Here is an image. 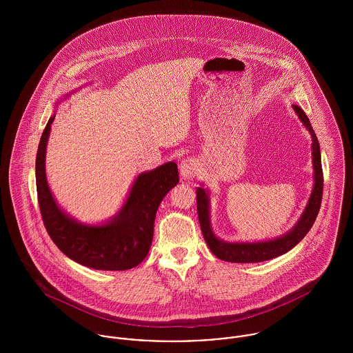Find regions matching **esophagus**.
<instances>
[{
	"instance_id": "1",
	"label": "esophagus",
	"mask_w": 353,
	"mask_h": 353,
	"mask_svg": "<svg viewBox=\"0 0 353 353\" xmlns=\"http://www.w3.org/2000/svg\"><path fill=\"white\" fill-rule=\"evenodd\" d=\"M179 171H181V176L183 179H193L197 172H199V163L196 159L192 157H186L181 161L179 164Z\"/></svg>"
}]
</instances>
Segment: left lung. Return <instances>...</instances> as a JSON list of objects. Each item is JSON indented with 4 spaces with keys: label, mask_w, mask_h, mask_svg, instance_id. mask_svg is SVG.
<instances>
[{
    "label": "left lung",
    "mask_w": 353,
    "mask_h": 353,
    "mask_svg": "<svg viewBox=\"0 0 353 353\" xmlns=\"http://www.w3.org/2000/svg\"><path fill=\"white\" fill-rule=\"evenodd\" d=\"M292 107H294L295 112L298 114L299 119L302 121L303 125L310 132L311 139H312L314 188H312L308 203H307L299 221L285 235H283L277 239L265 241V242L230 243V242L220 241L213 234L210 221H209V196L205 189L199 188L197 189V213H199V220H200V225H201L202 235H203L205 242L209 246L210 252L223 261L235 262V263H250V262L268 261V259L276 258L281 254H285L291 249H294L302 241L303 238L305 236V234L311 230V227L318 216L321 202H322V193H323V172H322V164H321L319 143H318V139H316L304 111L296 104H294Z\"/></svg>",
    "instance_id": "obj_1"
}]
</instances>
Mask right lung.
<instances>
[{
  "instance_id": "obj_1",
  "label": "right lung",
  "mask_w": 353,
  "mask_h": 353,
  "mask_svg": "<svg viewBox=\"0 0 353 353\" xmlns=\"http://www.w3.org/2000/svg\"><path fill=\"white\" fill-rule=\"evenodd\" d=\"M52 115L39 141L35 175L43 224L57 248L80 265L97 270H128L144 261L153 239V223L164 196L179 182L174 161L143 172L121 210L101 225L76 221L57 205L46 179V147Z\"/></svg>"
}]
</instances>
